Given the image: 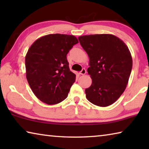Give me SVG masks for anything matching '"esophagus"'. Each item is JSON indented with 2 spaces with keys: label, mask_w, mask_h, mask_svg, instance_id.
Returning a JSON list of instances; mask_svg holds the SVG:
<instances>
[{
  "label": "esophagus",
  "mask_w": 149,
  "mask_h": 149,
  "mask_svg": "<svg viewBox=\"0 0 149 149\" xmlns=\"http://www.w3.org/2000/svg\"><path fill=\"white\" fill-rule=\"evenodd\" d=\"M79 74L80 75H85V74H86V70H85V68H83L81 70V71H80Z\"/></svg>",
  "instance_id": "34e87169"
}]
</instances>
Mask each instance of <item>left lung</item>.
<instances>
[{"instance_id":"1","label":"left lung","mask_w":149,"mask_h":149,"mask_svg":"<svg viewBox=\"0 0 149 149\" xmlns=\"http://www.w3.org/2000/svg\"><path fill=\"white\" fill-rule=\"evenodd\" d=\"M78 39L89 58L87 72L92 84L85 89L87 99L99 107L112 104L129 81L133 65L129 49L114 35H84Z\"/></svg>"}]
</instances>
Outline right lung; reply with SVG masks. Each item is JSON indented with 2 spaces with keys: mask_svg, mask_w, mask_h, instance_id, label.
Wrapping results in <instances>:
<instances>
[{
  "mask_svg": "<svg viewBox=\"0 0 149 149\" xmlns=\"http://www.w3.org/2000/svg\"><path fill=\"white\" fill-rule=\"evenodd\" d=\"M78 42L74 35L49 34L30 47L25 59L26 77L42 102L52 105L67 98L76 75L70 71L66 56Z\"/></svg>",
  "mask_w": 149,
  "mask_h": 149,
  "instance_id": "1",
  "label": "right lung"
}]
</instances>
